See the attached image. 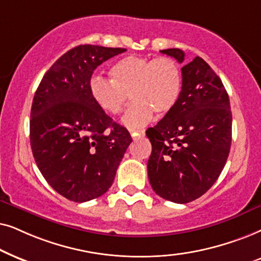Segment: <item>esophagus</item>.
Returning a JSON list of instances; mask_svg holds the SVG:
<instances>
[{
  "label": "esophagus",
  "instance_id": "1",
  "mask_svg": "<svg viewBox=\"0 0 261 261\" xmlns=\"http://www.w3.org/2000/svg\"><path fill=\"white\" fill-rule=\"evenodd\" d=\"M130 135L134 138H136V137H144L145 131L144 130H130Z\"/></svg>",
  "mask_w": 261,
  "mask_h": 261
}]
</instances>
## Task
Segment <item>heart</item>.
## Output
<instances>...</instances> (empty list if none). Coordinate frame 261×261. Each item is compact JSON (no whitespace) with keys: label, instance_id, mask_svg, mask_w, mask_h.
Instances as JSON below:
<instances>
[{"label":"heart","instance_id":"obj_1","mask_svg":"<svg viewBox=\"0 0 261 261\" xmlns=\"http://www.w3.org/2000/svg\"><path fill=\"white\" fill-rule=\"evenodd\" d=\"M110 77L111 81L101 76L90 80V96L100 110L116 116L130 93L134 102L121 119L130 128L148 124L154 112L159 116L171 112L181 93V69L169 57L126 56L111 67Z\"/></svg>","mask_w":261,"mask_h":261}]
</instances>
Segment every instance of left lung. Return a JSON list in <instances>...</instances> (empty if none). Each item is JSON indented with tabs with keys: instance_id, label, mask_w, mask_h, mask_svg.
Listing matches in <instances>:
<instances>
[{
	"instance_id": "8db88e82",
	"label": "left lung",
	"mask_w": 261,
	"mask_h": 261,
	"mask_svg": "<svg viewBox=\"0 0 261 261\" xmlns=\"http://www.w3.org/2000/svg\"><path fill=\"white\" fill-rule=\"evenodd\" d=\"M162 54L185 60L180 48ZM182 87L174 109L145 134L151 143L148 176L160 197L190 203L220 176L231 145V111L221 79L203 58L181 68Z\"/></svg>"
}]
</instances>
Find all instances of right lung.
<instances>
[{
  "instance_id": "obj_1",
  "label": "right lung",
  "mask_w": 261,
  "mask_h": 261,
  "mask_svg": "<svg viewBox=\"0 0 261 261\" xmlns=\"http://www.w3.org/2000/svg\"><path fill=\"white\" fill-rule=\"evenodd\" d=\"M124 51L79 45L52 64L34 94L30 120L34 160L48 185L69 200L102 196L133 142L89 93L93 71Z\"/></svg>"
}]
</instances>
